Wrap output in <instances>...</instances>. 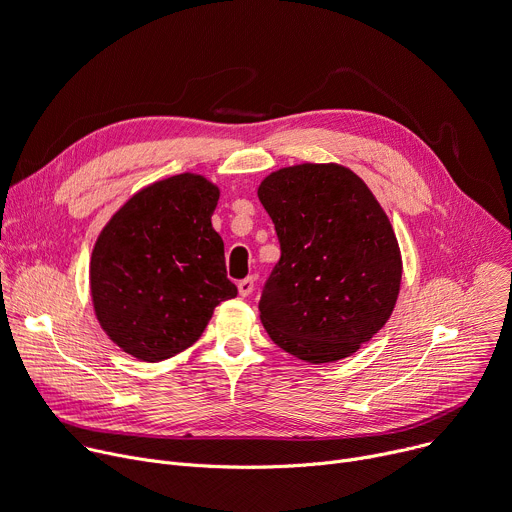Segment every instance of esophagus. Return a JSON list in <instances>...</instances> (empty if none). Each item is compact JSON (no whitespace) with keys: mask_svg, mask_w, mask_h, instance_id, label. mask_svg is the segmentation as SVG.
Returning <instances> with one entry per match:
<instances>
[{"mask_svg":"<svg viewBox=\"0 0 512 512\" xmlns=\"http://www.w3.org/2000/svg\"><path fill=\"white\" fill-rule=\"evenodd\" d=\"M237 288H239V294H241L243 298H247V296L253 292V288H255V277H253V275L245 277V280H241V282L237 284Z\"/></svg>","mask_w":512,"mask_h":512,"instance_id":"34e87169","label":"esophagus"}]
</instances>
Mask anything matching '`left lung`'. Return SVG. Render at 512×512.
<instances>
[{
  "label": "left lung",
  "mask_w": 512,
  "mask_h": 512,
  "mask_svg": "<svg viewBox=\"0 0 512 512\" xmlns=\"http://www.w3.org/2000/svg\"><path fill=\"white\" fill-rule=\"evenodd\" d=\"M257 196L282 249L259 300L267 335L308 363L349 357L388 322L400 292L402 257L384 208L337 163L273 171Z\"/></svg>",
  "instance_id": "left-lung-1"
}]
</instances>
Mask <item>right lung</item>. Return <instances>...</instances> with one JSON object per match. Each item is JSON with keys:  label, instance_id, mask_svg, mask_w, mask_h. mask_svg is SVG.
I'll list each match as a JSON object with an SVG mask.
<instances>
[{"label": "right lung", "instance_id": "obj_1", "mask_svg": "<svg viewBox=\"0 0 512 512\" xmlns=\"http://www.w3.org/2000/svg\"><path fill=\"white\" fill-rule=\"evenodd\" d=\"M220 190L181 173L136 192L104 226L89 263L100 327L128 355L163 361L192 347L237 296L212 228Z\"/></svg>", "mask_w": 512, "mask_h": 512}]
</instances>
